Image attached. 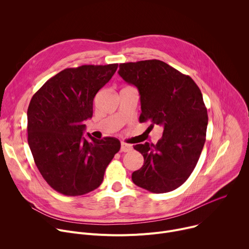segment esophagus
I'll return each mask as SVG.
<instances>
[{
  "mask_svg": "<svg viewBox=\"0 0 249 249\" xmlns=\"http://www.w3.org/2000/svg\"><path fill=\"white\" fill-rule=\"evenodd\" d=\"M132 149H133V146H132V145L127 144V143H124V142H122V143H121V148H120V151H121V152L127 153V152L132 151Z\"/></svg>",
  "mask_w": 249,
  "mask_h": 249,
  "instance_id": "esophagus-1",
  "label": "esophagus"
}]
</instances>
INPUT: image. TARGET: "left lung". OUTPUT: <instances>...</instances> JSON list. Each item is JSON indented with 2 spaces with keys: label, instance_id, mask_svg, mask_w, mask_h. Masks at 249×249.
Returning a JSON list of instances; mask_svg holds the SVG:
<instances>
[{
  "label": "left lung",
  "instance_id": "8db88e82",
  "mask_svg": "<svg viewBox=\"0 0 249 249\" xmlns=\"http://www.w3.org/2000/svg\"><path fill=\"white\" fill-rule=\"evenodd\" d=\"M118 74L139 90L140 122L163 128L156 145L134 146L144 164L132 173L133 182L153 193L178 188L194 170L206 141L208 114L200 89L160 60L120 64Z\"/></svg>",
  "mask_w": 249,
  "mask_h": 249
}]
</instances>
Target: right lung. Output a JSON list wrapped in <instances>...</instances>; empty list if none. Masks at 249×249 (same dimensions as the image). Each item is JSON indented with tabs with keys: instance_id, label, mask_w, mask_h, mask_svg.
Returning <instances> with one entry per match:
<instances>
[{
	"instance_id": "add662e5",
	"label": "right lung",
	"mask_w": 249,
	"mask_h": 249,
	"mask_svg": "<svg viewBox=\"0 0 249 249\" xmlns=\"http://www.w3.org/2000/svg\"><path fill=\"white\" fill-rule=\"evenodd\" d=\"M118 64L69 68L49 79L32 96L27 109L28 145L45 181L66 196L96 189L120 141L84 136L92 117L93 98L109 82Z\"/></svg>"
}]
</instances>
